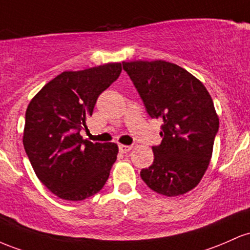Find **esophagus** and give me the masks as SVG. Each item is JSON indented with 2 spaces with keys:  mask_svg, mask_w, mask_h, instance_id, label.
<instances>
[{
  "mask_svg": "<svg viewBox=\"0 0 250 250\" xmlns=\"http://www.w3.org/2000/svg\"><path fill=\"white\" fill-rule=\"evenodd\" d=\"M131 148H132V146H131V145H123V144L119 145V151L122 153H127L128 151L131 150Z\"/></svg>",
  "mask_w": 250,
  "mask_h": 250,
  "instance_id": "esophagus-1",
  "label": "esophagus"
}]
</instances>
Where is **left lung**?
<instances>
[{
	"label": "left lung",
	"mask_w": 250,
	"mask_h": 250,
	"mask_svg": "<svg viewBox=\"0 0 250 250\" xmlns=\"http://www.w3.org/2000/svg\"><path fill=\"white\" fill-rule=\"evenodd\" d=\"M148 116L163 122L155 159L140 171L153 191L173 197L197 186L206 173L218 117L209 92L187 69L163 60L123 62Z\"/></svg>",
	"instance_id": "1"
}]
</instances>
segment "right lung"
Listing matches in <instances>:
<instances>
[{"mask_svg": "<svg viewBox=\"0 0 250 250\" xmlns=\"http://www.w3.org/2000/svg\"><path fill=\"white\" fill-rule=\"evenodd\" d=\"M122 73V63L62 72L32 99L23 146L38 178L66 201H83L103 189L118 155L114 143L83 139L98 97Z\"/></svg>", "mask_w": 250, "mask_h": 250, "instance_id": "obj_1", "label": "right lung"}]
</instances>
